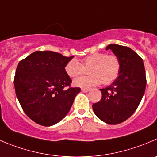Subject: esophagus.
Segmentation results:
<instances>
[{"instance_id": "esophagus-1", "label": "esophagus", "mask_w": 157, "mask_h": 157, "mask_svg": "<svg viewBox=\"0 0 157 157\" xmlns=\"http://www.w3.org/2000/svg\"><path fill=\"white\" fill-rule=\"evenodd\" d=\"M81 90H82V92L86 93V92H88V91H90V89H88V88H82Z\"/></svg>"}]
</instances>
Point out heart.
<instances>
[{"mask_svg":"<svg viewBox=\"0 0 157 157\" xmlns=\"http://www.w3.org/2000/svg\"><path fill=\"white\" fill-rule=\"evenodd\" d=\"M89 69L90 75L76 79L74 84L79 87L87 88L103 83L109 85L115 81L121 71V61L115 55H106L104 53H95L84 57L82 63L72 59L65 66V72L71 78L85 74Z\"/></svg>","mask_w":157,"mask_h":157,"instance_id":"obj_1","label":"heart"}]
</instances>
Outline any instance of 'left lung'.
<instances>
[{
	"label": "left lung",
	"instance_id": "obj_1",
	"mask_svg": "<svg viewBox=\"0 0 157 157\" xmlns=\"http://www.w3.org/2000/svg\"><path fill=\"white\" fill-rule=\"evenodd\" d=\"M121 61V71L115 81L100 89L101 100L93 104L99 119L108 124H118L127 120L136 111L144 96L147 84L143 59L128 47L109 44Z\"/></svg>",
	"mask_w": 157,
	"mask_h": 157
}]
</instances>
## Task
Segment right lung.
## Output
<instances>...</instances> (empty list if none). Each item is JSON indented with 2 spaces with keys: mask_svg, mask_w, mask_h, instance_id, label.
Wrapping results in <instances>:
<instances>
[{
  "mask_svg": "<svg viewBox=\"0 0 157 157\" xmlns=\"http://www.w3.org/2000/svg\"><path fill=\"white\" fill-rule=\"evenodd\" d=\"M74 56L53 51H35L21 60L14 76L15 92L27 117L40 125L50 127L68 113L80 88L72 82L65 66Z\"/></svg>",
  "mask_w": 157,
  "mask_h": 157,
  "instance_id": "add662e5",
  "label": "right lung"
}]
</instances>
